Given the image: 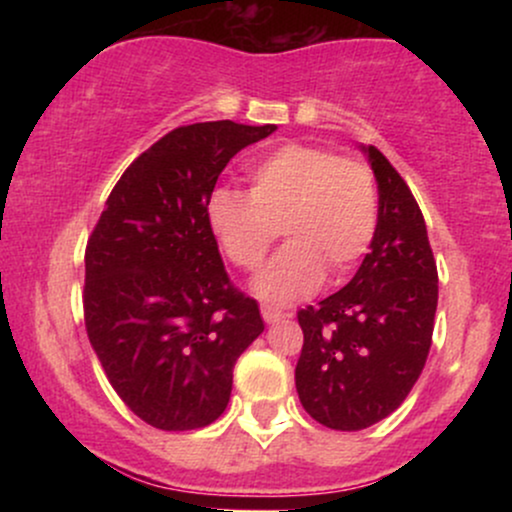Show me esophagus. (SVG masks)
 Here are the masks:
<instances>
[{
  "mask_svg": "<svg viewBox=\"0 0 512 512\" xmlns=\"http://www.w3.org/2000/svg\"><path fill=\"white\" fill-rule=\"evenodd\" d=\"M284 310L276 308V305H262V317L267 325H276L279 320H284Z\"/></svg>",
  "mask_w": 512,
  "mask_h": 512,
  "instance_id": "34e87169",
  "label": "esophagus"
}]
</instances>
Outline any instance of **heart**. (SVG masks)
Masks as SVG:
<instances>
[{"label":"heart","instance_id":"b5f03b06","mask_svg":"<svg viewBox=\"0 0 512 512\" xmlns=\"http://www.w3.org/2000/svg\"><path fill=\"white\" fill-rule=\"evenodd\" d=\"M248 173L250 192H211L207 221L228 262L245 272L260 267L281 226L289 243L252 281L264 301H298L322 284L325 269L344 279L368 255L378 192L366 163L289 142L255 158Z\"/></svg>","mask_w":512,"mask_h":512}]
</instances>
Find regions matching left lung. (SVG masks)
Listing matches in <instances>:
<instances>
[{"instance_id": "8db88e82", "label": "left lung", "mask_w": 512, "mask_h": 512, "mask_svg": "<svg viewBox=\"0 0 512 512\" xmlns=\"http://www.w3.org/2000/svg\"><path fill=\"white\" fill-rule=\"evenodd\" d=\"M361 151L378 182L370 252L344 289L298 310V397L334 431L378 424L407 399L426 366L438 308L424 214L392 163L375 146Z\"/></svg>"}]
</instances>
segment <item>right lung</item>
Returning a JSON list of instances; mask_svg holds the SVG:
<instances>
[{"label":"right lung","instance_id":"add662e5","mask_svg":"<svg viewBox=\"0 0 512 512\" xmlns=\"http://www.w3.org/2000/svg\"><path fill=\"white\" fill-rule=\"evenodd\" d=\"M274 129H173L122 173L88 238V342L122 402L161 431L219 419L238 356L264 332L257 301L228 279L207 202L228 161Z\"/></svg>","mask_w":512,"mask_h":512}]
</instances>
